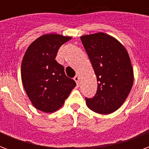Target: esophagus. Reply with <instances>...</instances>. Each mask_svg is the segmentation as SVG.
I'll return each instance as SVG.
<instances>
[{"label":"esophagus","instance_id":"esophagus-1","mask_svg":"<svg viewBox=\"0 0 149 149\" xmlns=\"http://www.w3.org/2000/svg\"><path fill=\"white\" fill-rule=\"evenodd\" d=\"M74 81H76V83H77V86L79 85V81H80V77H78V76H75L74 77Z\"/></svg>","mask_w":149,"mask_h":149}]
</instances>
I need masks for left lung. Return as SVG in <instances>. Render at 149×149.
<instances>
[{
  "mask_svg": "<svg viewBox=\"0 0 149 149\" xmlns=\"http://www.w3.org/2000/svg\"><path fill=\"white\" fill-rule=\"evenodd\" d=\"M97 76V90L85 97L87 106L100 114L115 112L125 102L133 84L128 52L117 40L103 33L81 37Z\"/></svg>",
  "mask_w": 149,
  "mask_h": 149,
  "instance_id": "8db88e82",
  "label": "left lung"
}]
</instances>
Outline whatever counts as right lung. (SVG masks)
<instances>
[{
    "label": "right lung",
    "mask_w": 149,
    "mask_h": 149,
    "mask_svg": "<svg viewBox=\"0 0 149 149\" xmlns=\"http://www.w3.org/2000/svg\"><path fill=\"white\" fill-rule=\"evenodd\" d=\"M71 39L57 34L43 35L29 46L21 64V79L28 97L37 109L52 112L63 105L76 87L55 58L60 47Z\"/></svg>",
    "instance_id": "right-lung-1"
}]
</instances>
